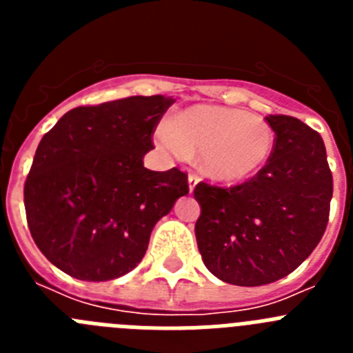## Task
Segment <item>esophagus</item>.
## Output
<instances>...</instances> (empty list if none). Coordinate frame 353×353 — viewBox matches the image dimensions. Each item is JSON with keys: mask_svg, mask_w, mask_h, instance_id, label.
I'll return each mask as SVG.
<instances>
[{"mask_svg": "<svg viewBox=\"0 0 353 353\" xmlns=\"http://www.w3.org/2000/svg\"><path fill=\"white\" fill-rule=\"evenodd\" d=\"M198 182H199V176L196 173H191L189 174V191H194V187L198 185Z\"/></svg>", "mask_w": 353, "mask_h": 353, "instance_id": "esophagus-1", "label": "esophagus"}]
</instances>
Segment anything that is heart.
<instances>
[{
    "mask_svg": "<svg viewBox=\"0 0 353 353\" xmlns=\"http://www.w3.org/2000/svg\"><path fill=\"white\" fill-rule=\"evenodd\" d=\"M157 141L179 159L199 154V166L207 176L235 183L263 170L276 138L267 121L245 111L194 105L159 129Z\"/></svg>",
    "mask_w": 353,
    "mask_h": 353,
    "instance_id": "b5f03b06",
    "label": "heart"
}]
</instances>
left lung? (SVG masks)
<instances>
[{
  "mask_svg": "<svg viewBox=\"0 0 353 353\" xmlns=\"http://www.w3.org/2000/svg\"><path fill=\"white\" fill-rule=\"evenodd\" d=\"M272 155L248 182H199L194 233L203 263L221 281L261 286L277 281L310 256L325 233L332 173L322 136L299 118L269 114Z\"/></svg>",
  "mask_w": 353,
  "mask_h": 353,
  "instance_id": "obj_1",
  "label": "left lung"
}]
</instances>
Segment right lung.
<instances>
[{
  "mask_svg": "<svg viewBox=\"0 0 353 353\" xmlns=\"http://www.w3.org/2000/svg\"><path fill=\"white\" fill-rule=\"evenodd\" d=\"M171 97H127L70 109L39 143L24 183L28 228L42 254L81 281L138 267L150 233L189 192L179 168L143 157Z\"/></svg>",
  "mask_w": 353,
  "mask_h": 353,
  "instance_id": "1",
  "label": "right lung"
}]
</instances>
